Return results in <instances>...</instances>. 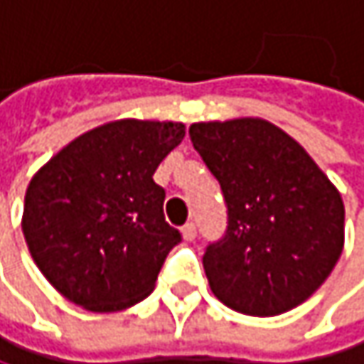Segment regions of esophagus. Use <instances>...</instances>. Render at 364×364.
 Segmentation results:
<instances>
[{
	"label": "esophagus",
	"instance_id": "34e87169",
	"mask_svg": "<svg viewBox=\"0 0 364 364\" xmlns=\"http://www.w3.org/2000/svg\"><path fill=\"white\" fill-rule=\"evenodd\" d=\"M181 235H183V239L186 241H194L196 239V226L190 222V224H186L183 228H181Z\"/></svg>",
	"mask_w": 364,
	"mask_h": 364
}]
</instances>
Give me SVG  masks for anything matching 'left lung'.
<instances>
[{
	"label": "left lung",
	"instance_id": "left-lung-1",
	"mask_svg": "<svg viewBox=\"0 0 364 364\" xmlns=\"http://www.w3.org/2000/svg\"><path fill=\"white\" fill-rule=\"evenodd\" d=\"M190 138L228 207L226 235L203 256L213 294L247 316L294 309L341 256V194L294 138L264 119L194 123Z\"/></svg>",
	"mask_w": 364,
	"mask_h": 364
}]
</instances>
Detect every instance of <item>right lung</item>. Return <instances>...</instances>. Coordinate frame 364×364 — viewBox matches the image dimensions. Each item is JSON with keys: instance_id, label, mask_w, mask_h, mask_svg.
<instances>
[{"instance_id": "right-lung-1", "label": "right lung", "mask_w": 364, "mask_h": 364, "mask_svg": "<svg viewBox=\"0 0 364 364\" xmlns=\"http://www.w3.org/2000/svg\"><path fill=\"white\" fill-rule=\"evenodd\" d=\"M183 123L121 119L44 164L25 194L23 235L42 275L74 305L121 311L146 299L181 232L164 220L159 161Z\"/></svg>"}]
</instances>
